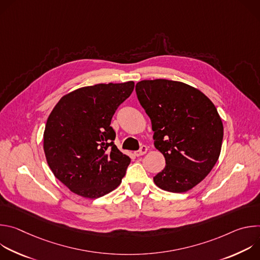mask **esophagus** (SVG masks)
<instances>
[{
	"label": "esophagus",
	"instance_id": "1",
	"mask_svg": "<svg viewBox=\"0 0 260 260\" xmlns=\"http://www.w3.org/2000/svg\"><path fill=\"white\" fill-rule=\"evenodd\" d=\"M147 150H148V149H147V147H146V146H142V147L140 148V150L135 151V153H134V154H135L136 156H138V157H139V156H141V155H144V154L147 152Z\"/></svg>",
	"mask_w": 260,
	"mask_h": 260
}]
</instances>
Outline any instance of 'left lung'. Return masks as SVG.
I'll return each mask as SVG.
<instances>
[{"label":"left lung","mask_w":260,"mask_h":260,"mask_svg":"<svg viewBox=\"0 0 260 260\" xmlns=\"http://www.w3.org/2000/svg\"><path fill=\"white\" fill-rule=\"evenodd\" d=\"M136 92L151 119L154 146L166 158L154 183L176 193L193 188L220 155L223 124L216 107L202 91L179 81L142 80Z\"/></svg>","instance_id":"1"}]
</instances>
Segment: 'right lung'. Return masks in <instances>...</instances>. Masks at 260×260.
Wrapping results in <instances>:
<instances>
[{"label":"right lung","mask_w":260,"mask_h":260,"mask_svg":"<svg viewBox=\"0 0 260 260\" xmlns=\"http://www.w3.org/2000/svg\"><path fill=\"white\" fill-rule=\"evenodd\" d=\"M133 81L86 86L62 96L44 132V152L53 175L78 196L96 199L121 183L131 158L114 144L111 126Z\"/></svg>","instance_id":"add662e5"}]
</instances>
